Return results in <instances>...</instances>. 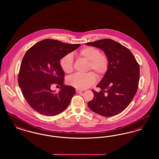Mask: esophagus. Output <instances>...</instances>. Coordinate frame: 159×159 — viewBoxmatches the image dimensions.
I'll use <instances>...</instances> for the list:
<instances>
[{"mask_svg": "<svg viewBox=\"0 0 159 159\" xmlns=\"http://www.w3.org/2000/svg\"><path fill=\"white\" fill-rule=\"evenodd\" d=\"M76 93H80L81 92H82L83 90H81V89H76Z\"/></svg>", "mask_w": 159, "mask_h": 159, "instance_id": "1", "label": "esophagus"}]
</instances>
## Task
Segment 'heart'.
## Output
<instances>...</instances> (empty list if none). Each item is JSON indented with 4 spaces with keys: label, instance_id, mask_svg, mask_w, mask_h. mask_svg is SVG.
Masks as SVG:
<instances>
[{
    "label": "heart",
    "instance_id": "heart-1",
    "mask_svg": "<svg viewBox=\"0 0 159 159\" xmlns=\"http://www.w3.org/2000/svg\"><path fill=\"white\" fill-rule=\"evenodd\" d=\"M79 55L83 59L89 61V71H93L99 78L105 75L109 67V60L106 54L101 53L100 50L95 47L86 46L80 51ZM73 62V55L67 53L61 58V68L65 73H71L74 70ZM97 81V76L93 72L86 74L76 73L68 79L70 85L80 89L87 88L96 83Z\"/></svg>",
    "mask_w": 159,
    "mask_h": 159
}]
</instances>
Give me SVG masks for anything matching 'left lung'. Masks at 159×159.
<instances>
[{
  "instance_id": "1",
  "label": "left lung",
  "mask_w": 159,
  "mask_h": 159,
  "mask_svg": "<svg viewBox=\"0 0 159 159\" xmlns=\"http://www.w3.org/2000/svg\"><path fill=\"white\" fill-rule=\"evenodd\" d=\"M86 45L102 49L109 60V67L97 87L92 90L93 98L88 103L92 111L110 117L122 112L136 94L139 80V66L131 51L110 39L98 40Z\"/></svg>"
}]
</instances>
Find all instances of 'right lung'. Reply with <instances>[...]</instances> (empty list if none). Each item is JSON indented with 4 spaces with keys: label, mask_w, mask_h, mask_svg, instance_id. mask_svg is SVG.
Returning a JSON list of instances; mask_svg holds the SVG:
<instances>
[{
    "label": "right lung",
    "mask_w": 159,
    "mask_h": 159,
    "mask_svg": "<svg viewBox=\"0 0 159 159\" xmlns=\"http://www.w3.org/2000/svg\"><path fill=\"white\" fill-rule=\"evenodd\" d=\"M80 45L48 39L31 46L24 55L18 82L28 104L39 113L55 116L70 104L76 90L64 84L65 74L60 61ZM53 85L60 86L61 91L53 93L50 89Z\"/></svg>",
    "instance_id": "add662e5"
}]
</instances>
